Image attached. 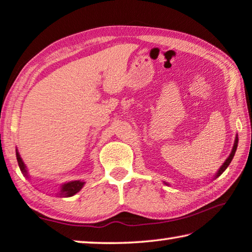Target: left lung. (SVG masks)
I'll list each match as a JSON object with an SVG mask.
<instances>
[{"instance_id": "1", "label": "left lung", "mask_w": 252, "mask_h": 252, "mask_svg": "<svg viewBox=\"0 0 252 252\" xmlns=\"http://www.w3.org/2000/svg\"><path fill=\"white\" fill-rule=\"evenodd\" d=\"M238 141H239V139H238V135L237 137H235V140H234V145H233V148H232V151H231V154H230V156L229 157H227V159L226 160L223 162V165L220 167V169L218 170V173H217V175H215V178L217 177H219L220 175H221L223 171H224L226 168H227V166L230 165V162L232 161V159H233V156H234V154H235V151H237V148H238ZM166 185H167V183H165Z\"/></svg>"}]
</instances>
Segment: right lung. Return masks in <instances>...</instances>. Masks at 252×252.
<instances>
[{"instance_id":"add662e5","label":"right lung","mask_w":252,"mask_h":252,"mask_svg":"<svg viewBox=\"0 0 252 252\" xmlns=\"http://www.w3.org/2000/svg\"><path fill=\"white\" fill-rule=\"evenodd\" d=\"M17 160H18L20 169H21L22 173L25 174V176L28 177V170L26 168V165H25V162H23L22 158L20 157L18 150H17ZM84 184H85V183L81 182V181H73V182H68V183L63 184V185L62 186L61 190H59L57 193V195H59V196H62V197L73 196V195H75L76 193H77V191L82 189Z\"/></svg>"}]
</instances>
